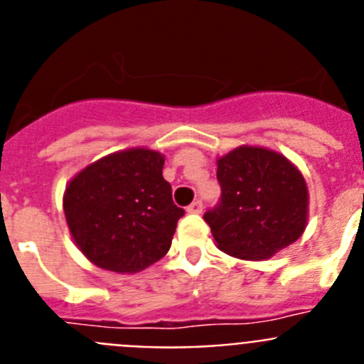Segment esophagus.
<instances>
[{
	"mask_svg": "<svg viewBox=\"0 0 364 364\" xmlns=\"http://www.w3.org/2000/svg\"><path fill=\"white\" fill-rule=\"evenodd\" d=\"M202 210H204L202 200H195L191 205H188V213H202Z\"/></svg>",
	"mask_w": 364,
	"mask_h": 364,
	"instance_id": "34e87169",
	"label": "esophagus"
}]
</instances>
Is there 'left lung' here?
Wrapping results in <instances>:
<instances>
[{"label": "left lung", "mask_w": 364, "mask_h": 364, "mask_svg": "<svg viewBox=\"0 0 364 364\" xmlns=\"http://www.w3.org/2000/svg\"><path fill=\"white\" fill-rule=\"evenodd\" d=\"M220 202L205 211L218 250L264 260L299 239L308 222L304 176L281 153L240 146L217 160Z\"/></svg>", "instance_id": "left-lung-1"}]
</instances>
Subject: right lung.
<instances>
[{
  "instance_id": "right-lung-1",
  "label": "right lung",
  "mask_w": 364,
  "mask_h": 364,
  "mask_svg": "<svg viewBox=\"0 0 364 364\" xmlns=\"http://www.w3.org/2000/svg\"><path fill=\"white\" fill-rule=\"evenodd\" d=\"M162 167L159 151L133 147L96 160L67 184V226L92 264L136 273L169 252L184 210L173 202Z\"/></svg>"
}]
</instances>
